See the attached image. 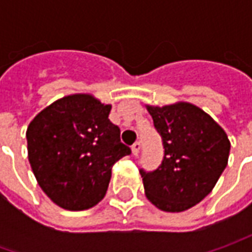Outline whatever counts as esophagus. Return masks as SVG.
Here are the masks:
<instances>
[{"label": "esophagus", "mask_w": 252, "mask_h": 252, "mask_svg": "<svg viewBox=\"0 0 252 252\" xmlns=\"http://www.w3.org/2000/svg\"><path fill=\"white\" fill-rule=\"evenodd\" d=\"M139 151H140V143H139V141H136V143L131 146V153H133V156H137V154H139Z\"/></svg>", "instance_id": "1"}]
</instances>
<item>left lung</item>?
I'll use <instances>...</instances> for the list:
<instances>
[{
	"instance_id": "left-lung-1",
	"label": "left lung",
	"mask_w": 252,
	"mask_h": 252,
	"mask_svg": "<svg viewBox=\"0 0 252 252\" xmlns=\"http://www.w3.org/2000/svg\"><path fill=\"white\" fill-rule=\"evenodd\" d=\"M147 111L160 133L164 158L154 171L140 169L146 196L164 212H184L208 196L226 168L227 134L188 102L149 105Z\"/></svg>"
}]
</instances>
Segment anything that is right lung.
<instances>
[{"mask_svg":"<svg viewBox=\"0 0 252 252\" xmlns=\"http://www.w3.org/2000/svg\"><path fill=\"white\" fill-rule=\"evenodd\" d=\"M111 105L90 94L57 99L28 126V158L39 187L56 205L85 210L101 202L112 167L131 150L108 116Z\"/></svg>","mask_w":252,"mask_h":252,"instance_id":"obj_1","label":"right lung"}]
</instances>
